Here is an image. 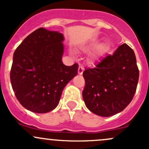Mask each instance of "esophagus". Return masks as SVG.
I'll return each mask as SVG.
<instances>
[{
    "mask_svg": "<svg viewBox=\"0 0 149 149\" xmlns=\"http://www.w3.org/2000/svg\"><path fill=\"white\" fill-rule=\"evenodd\" d=\"M84 68L82 65H79V67H78V74L79 75H82V73H83Z\"/></svg>",
    "mask_w": 149,
    "mask_h": 149,
    "instance_id": "esophagus-1",
    "label": "esophagus"
}]
</instances>
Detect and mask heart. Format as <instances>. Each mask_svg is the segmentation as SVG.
Returning <instances> with one entry per match:
<instances>
[{"mask_svg":"<svg viewBox=\"0 0 149 149\" xmlns=\"http://www.w3.org/2000/svg\"><path fill=\"white\" fill-rule=\"evenodd\" d=\"M100 41L97 39H95V40L90 41L88 44L85 46L83 47V50L85 52H89L93 50V49H95L94 52H93V54H92V57H93V59H98L100 57H102L103 55H105V54L108 52V46L105 44H99Z\"/></svg>","mask_w":149,"mask_h":149,"instance_id":"b5f03b06","label":"heart"}]
</instances>
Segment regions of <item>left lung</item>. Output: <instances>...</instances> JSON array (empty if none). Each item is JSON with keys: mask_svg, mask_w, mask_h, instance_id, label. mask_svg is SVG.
<instances>
[{"mask_svg": "<svg viewBox=\"0 0 149 149\" xmlns=\"http://www.w3.org/2000/svg\"><path fill=\"white\" fill-rule=\"evenodd\" d=\"M82 97L95 114L109 117L123 111L131 102L139 77L135 53L126 44L105 56L95 68L83 72Z\"/></svg>", "mask_w": 149, "mask_h": 149, "instance_id": "obj_1", "label": "left lung"}]
</instances>
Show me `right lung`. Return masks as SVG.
I'll return each mask as SVG.
<instances>
[{
	"label": "right lung",
	"instance_id": "right-lung-1",
	"mask_svg": "<svg viewBox=\"0 0 149 149\" xmlns=\"http://www.w3.org/2000/svg\"><path fill=\"white\" fill-rule=\"evenodd\" d=\"M64 36L44 28L29 34L13 54L10 77L20 103L27 110L46 113L58 105L62 90L77 74L78 64L64 65Z\"/></svg>",
	"mask_w": 149,
	"mask_h": 149
}]
</instances>
